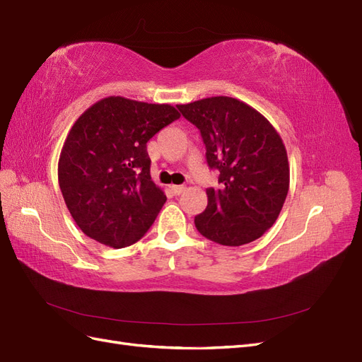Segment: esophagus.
<instances>
[{
  "label": "esophagus",
  "mask_w": 362,
  "mask_h": 362,
  "mask_svg": "<svg viewBox=\"0 0 362 362\" xmlns=\"http://www.w3.org/2000/svg\"><path fill=\"white\" fill-rule=\"evenodd\" d=\"M170 190L173 192V194H181L185 190V187L184 185H172Z\"/></svg>",
  "instance_id": "34e87169"
}]
</instances>
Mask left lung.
I'll use <instances>...</instances> for the list:
<instances>
[{
  "label": "left lung",
  "mask_w": 362,
  "mask_h": 362,
  "mask_svg": "<svg viewBox=\"0 0 362 362\" xmlns=\"http://www.w3.org/2000/svg\"><path fill=\"white\" fill-rule=\"evenodd\" d=\"M201 131L218 189L194 217L198 231L223 246L254 242L276 222L290 187V166L278 131L255 108L229 96L177 105Z\"/></svg>",
  "instance_id": "1"
}]
</instances>
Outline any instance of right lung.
Wrapping results in <instances>:
<instances>
[{
  "mask_svg": "<svg viewBox=\"0 0 362 362\" xmlns=\"http://www.w3.org/2000/svg\"><path fill=\"white\" fill-rule=\"evenodd\" d=\"M180 116L169 104L108 96L75 120L60 152L59 185L87 237L120 249L146 234L166 202L151 180L146 144Z\"/></svg>",
  "mask_w": 362,
  "mask_h": 362,
  "instance_id": "obj_1",
  "label": "right lung"
}]
</instances>
